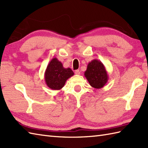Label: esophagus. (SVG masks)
<instances>
[{
  "label": "esophagus",
  "instance_id": "1",
  "mask_svg": "<svg viewBox=\"0 0 148 148\" xmlns=\"http://www.w3.org/2000/svg\"><path fill=\"white\" fill-rule=\"evenodd\" d=\"M75 74H76V75H79L80 74L79 70H76V71H75Z\"/></svg>",
  "mask_w": 148,
  "mask_h": 148
}]
</instances>
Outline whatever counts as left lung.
Segmentation results:
<instances>
[{
  "label": "left lung",
  "instance_id": "obj_1",
  "mask_svg": "<svg viewBox=\"0 0 148 148\" xmlns=\"http://www.w3.org/2000/svg\"><path fill=\"white\" fill-rule=\"evenodd\" d=\"M84 74L90 85L97 89L104 86L109 79L105 66L97 59L88 63Z\"/></svg>",
  "mask_w": 148,
  "mask_h": 148
}]
</instances>
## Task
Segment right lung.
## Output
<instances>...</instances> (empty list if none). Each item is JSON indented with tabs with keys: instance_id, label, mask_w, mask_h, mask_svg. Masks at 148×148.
Masks as SVG:
<instances>
[{
	"instance_id": "right-lung-1",
	"label": "right lung",
	"mask_w": 148,
	"mask_h": 148,
	"mask_svg": "<svg viewBox=\"0 0 148 148\" xmlns=\"http://www.w3.org/2000/svg\"><path fill=\"white\" fill-rule=\"evenodd\" d=\"M74 74L71 69L64 68L61 62L56 58H53L45 71V82L49 88L59 90L64 86L66 81Z\"/></svg>"
}]
</instances>
